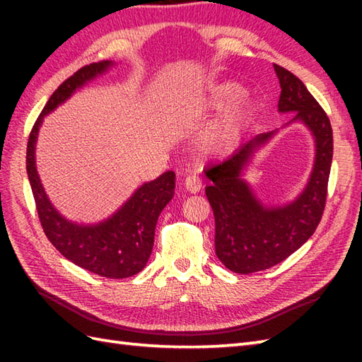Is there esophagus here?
Masks as SVG:
<instances>
[{
    "instance_id": "34e87169",
    "label": "esophagus",
    "mask_w": 362,
    "mask_h": 362,
    "mask_svg": "<svg viewBox=\"0 0 362 362\" xmlns=\"http://www.w3.org/2000/svg\"><path fill=\"white\" fill-rule=\"evenodd\" d=\"M183 185H185L188 193H199L202 188V182L199 180V177H196V175H187L185 183H183Z\"/></svg>"
}]
</instances>
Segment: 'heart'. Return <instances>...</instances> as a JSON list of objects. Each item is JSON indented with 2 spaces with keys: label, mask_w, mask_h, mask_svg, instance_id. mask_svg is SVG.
Here are the masks:
<instances>
[{
  "label": "heart",
  "mask_w": 362,
  "mask_h": 362,
  "mask_svg": "<svg viewBox=\"0 0 362 362\" xmlns=\"http://www.w3.org/2000/svg\"><path fill=\"white\" fill-rule=\"evenodd\" d=\"M244 96V90L238 86V83H222L213 91V103L216 107H226L232 104L238 99ZM245 107H238V109L228 115V118L224 121V124L219 130H216L209 140L210 148H221V146H227L233 141L236 127L240 126L241 119L245 117Z\"/></svg>",
  "instance_id": "b5f03b06"
}]
</instances>
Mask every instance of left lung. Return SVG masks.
<instances>
[{
    "label": "left lung",
    "instance_id": "obj_1",
    "mask_svg": "<svg viewBox=\"0 0 362 362\" xmlns=\"http://www.w3.org/2000/svg\"><path fill=\"white\" fill-rule=\"evenodd\" d=\"M281 93L280 112H297L316 138V161L305 191L294 202L267 209L257 201L241 179L253 151L274 132L259 134L233 156L206 169L211 183L205 193L214 213V247L221 263L236 274H252L279 264L310 240L325 210L329 169L333 160V129L329 118L305 83L286 68L274 65Z\"/></svg>",
    "mask_w": 362,
    "mask_h": 362
}]
</instances>
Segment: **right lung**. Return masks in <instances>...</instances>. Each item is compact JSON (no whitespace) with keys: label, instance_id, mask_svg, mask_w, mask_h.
<instances>
[{"label":"right lung","instance_id":"obj_1","mask_svg":"<svg viewBox=\"0 0 362 362\" xmlns=\"http://www.w3.org/2000/svg\"><path fill=\"white\" fill-rule=\"evenodd\" d=\"M110 65L112 62L109 60H103V62L82 66L60 83L51 95L29 134L26 171L38 219H40L46 238L54 247L74 264L90 272L107 276V279H127L140 272L148 263L157 219L174 194L175 174L168 171L161 174L158 179L144 183L109 221L98 226L82 227L68 222L54 210L37 175L34 157L35 138L45 115L56 109L66 98H70L76 88L82 87L95 76L104 73Z\"/></svg>","mask_w":362,"mask_h":362}]
</instances>
